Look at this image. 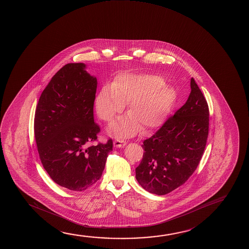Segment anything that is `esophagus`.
Masks as SVG:
<instances>
[{"mask_svg":"<svg viewBox=\"0 0 249 249\" xmlns=\"http://www.w3.org/2000/svg\"><path fill=\"white\" fill-rule=\"evenodd\" d=\"M126 142H124L123 140H115L114 141V145L115 147H123L126 145Z\"/></svg>","mask_w":249,"mask_h":249,"instance_id":"1","label":"esophagus"}]
</instances>
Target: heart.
Instances as JSON below:
<instances>
[{"instance_id": "heart-1", "label": "heart", "mask_w": 249, "mask_h": 249, "mask_svg": "<svg viewBox=\"0 0 249 249\" xmlns=\"http://www.w3.org/2000/svg\"><path fill=\"white\" fill-rule=\"evenodd\" d=\"M177 100L175 89L152 74H119L110 87H104L96 96V110L100 119L110 123L123 112L125 104L128 114L107 128L108 134L126 138L160 126L168 116Z\"/></svg>"}]
</instances>
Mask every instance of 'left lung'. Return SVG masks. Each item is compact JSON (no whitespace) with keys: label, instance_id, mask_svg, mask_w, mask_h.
Returning <instances> with one entry per match:
<instances>
[{"label":"left lung","instance_id":"left-lung-1","mask_svg":"<svg viewBox=\"0 0 249 249\" xmlns=\"http://www.w3.org/2000/svg\"><path fill=\"white\" fill-rule=\"evenodd\" d=\"M191 89L186 103L143 142L145 153L135 177L150 193L165 195L184 184L203 156L209 134V107L194 78Z\"/></svg>","mask_w":249,"mask_h":249}]
</instances>
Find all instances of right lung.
I'll return each instance as SVG.
<instances>
[{
    "label": "right lung",
    "mask_w": 249,
    "mask_h": 249,
    "mask_svg": "<svg viewBox=\"0 0 249 249\" xmlns=\"http://www.w3.org/2000/svg\"><path fill=\"white\" fill-rule=\"evenodd\" d=\"M84 63L63 66L43 90L35 116V141L44 168L56 184L82 192L103 174L108 153L106 144L96 141L100 127L93 107L97 80Z\"/></svg>",
    "instance_id": "add662e5"
}]
</instances>
